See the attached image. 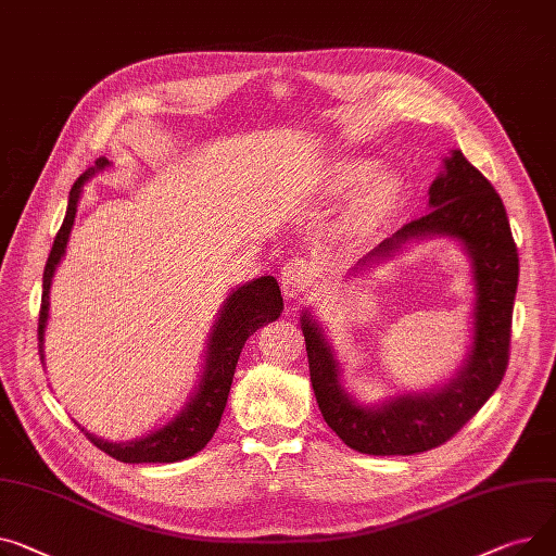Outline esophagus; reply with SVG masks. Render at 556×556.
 Listing matches in <instances>:
<instances>
[{"instance_id": "1", "label": "esophagus", "mask_w": 556, "mask_h": 556, "mask_svg": "<svg viewBox=\"0 0 556 556\" xmlns=\"http://www.w3.org/2000/svg\"><path fill=\"white\" fill-rule=\"evenodd\" d=\"M282 293L287 299H301L303 293L312 287L314 269L305 260H289L282 267Z\"/></svg>"}]
</instances>
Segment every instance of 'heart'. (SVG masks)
<instances>
[{"label":"heart","mask_w":556,"mask_h":556,"mask_svg":"<svg viewBox=\"0 0 556 556\" xmlns=\"http://www.w3.org/2000/svg\"><path fill=\"white\" fill-rule=\"evenodd\" d=\"M377 173L379 163L372 159H337L323 170L320 188L325 194H330V198H345V194L364 188L354 200L352 222L356 226H372L395 204L400 192V179L395 175Z\"/></svg>","instance_id":"obj_1"}]
</instances>
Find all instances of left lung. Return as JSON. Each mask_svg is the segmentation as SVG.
Segmentation results:
<instances>
[{
    "instance_id": "left-lung-1",
    "label": "left lung",
    "mask_w": 556,
    "mask_h": 556,
    "mask_svg": "<svg viewBox=\"0 0 556 556\" xmlns=\"http://www.w3.org/2000/svg\"><path fill=\"white\" fill-rule=\"evenodd\" d=\"M429 204L427 215L404 224L370 255L431 233L465 242L473 260L476 330L471 354L458 377L438 393L400 397L381 408H362L341 388L339 366L318 325L303 316L309 379L323 419L358 453L413 455L448 442L494 395L507 370L518 251L501 194L460 150H453L444 159V173L429 190Z\"/></svg>"
}]
</instances>
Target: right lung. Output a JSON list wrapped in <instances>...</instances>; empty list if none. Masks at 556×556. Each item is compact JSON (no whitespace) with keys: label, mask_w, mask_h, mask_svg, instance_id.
<instances>
[{"label":"right lung","mask_w":556,"mask_h":556,"mask_svg":"<svg viewBox=\"0 0 556 556\" xmlns=\"http://www.w3.org/2000/svg\"><path fill=\"white\" fill-rule=\"evenodd\" d=\"M110 166V161L105 156L96 159V166L87 170L72 188L70 192V204H67V215H64V222L60 226V231L53 240L51 253L47 257V267L42 276V303H40V318H38V339L42 348V334H45V323L49 316V287L53 271L60 263V257L67 249V240L74 226L76 217V206H78V194L80 186L93 170H101ZM282 312V296H280V287L274 276L257 278L238 291H233L231 296L226 299V305L215 323V330L208 341V358H206V368L204 377L200 383L198 395L192 397V402L186 406V410L170 421L168 427H163L154 431L152 435L143 440H135L127 444H116V442H105L98 440L91 433L85 431L87 440L105 451L112 458L129 465H139V463H177L186 460L190 455L202 451L211 438L215 435L219 419L228 400V393H231V381L236 375V366L240 352L247 343V339L257 330L263 328L265 323L276 320ZM42 352V350H40Z\"/></svg>","instance_id":"add662e5"}]
</instances>
